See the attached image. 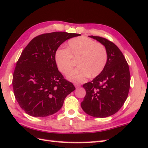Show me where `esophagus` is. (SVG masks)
Returning <instances> with one entry per match:
<instances>
[{
    "label": "esophagus",
    "instance_id": "34e87169",
    "mask_svg": "<svg viewBox=\"0 0 148 148\" xmlns=\"http://www.w3.org/2000/svg\"><path fill=\"white\" fill-rule=\"evenodd\" d=\"M74 86H75V88H79V87L81 86V85H80V84H74Z\"/></svg>",
    "mask_w": 148,
    "mask_h": 148
}]
</instances>
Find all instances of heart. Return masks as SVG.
I'll return each instance as SVG.
<instances>
[{
  "mask_svg": "<svg viewBox=\"0 0 148 148\" xmlns=\"http://www.w3.org/2000/svg\"><path fill=\"white\" fill-rule=\"evenodd\" d=\"M78 59V67L71 73L73 59ZM108 53L103 44L85 36L73 38L67 42V49H58L55 53V62L60 73L67 75L71 82L80 83L89 76L101 74L108 62Z\"/></svg>",
  "mask_w": 148,
  "mask_h": 148,
  "instance_id": "heart-1",
  "label": "heart"
}]
</instances>
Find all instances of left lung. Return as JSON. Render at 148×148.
<instances>
[{"label":"left lung","mask_w":148,"mask_h":148,"mask_svg":"<svg viewBox=\"0 0 148 148\" xmlns=\"http://www.w3.org/2000/svg\"><path fill=\"white\" fill-rule=\"evenodd\" d=\"M107 49L108 60L105 69L91 82L83 84L86 96L81 103L86 114L96 117L114 114L126 101L130 88V73L123 54L106 38L89 36Z\"/></svg>","instance_id":"left-lung-1"}]
</instances>
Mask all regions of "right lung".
Instances as JSON below:
<instances>
[{"mask_svg":"<svg viewBox=\"0 0 148 148\" xmlns=\"http://www.w3.org/2000/svg\"><path fill=\"white\" fill-rule=\"evenodd\" d=\"M79 34L46 33L36 36L22 51L14 72L12 86L20 107L34 117H46L62 108L75 89L64 78L55 62V53L64 42Z\"/></svg>","mask_w":148,"mask_h":148,"instance_id":"1","label":"right lung"}]
</instances>
